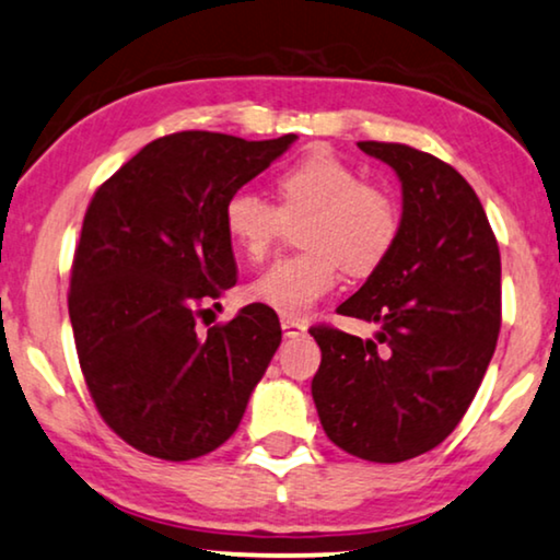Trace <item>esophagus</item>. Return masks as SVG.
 <instances>
[{"mask_svg": "<svg viewBox=\"0 0 560 560\" xmlns=\"http://www.w3.org/2000/svg\"><path fill=\"white\" fill-rule=\"evenodd\" d=\"M281 329L287 337H296L306 332V322L296 317H281Z\"/></svg>", "mask_w": 560, "mask_h": 560, "instance_id": "1", "label": "esophagus"}]
</instances>
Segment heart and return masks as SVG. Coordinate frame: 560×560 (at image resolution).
I'll list each match as a JSON object with an SVG mask.
<instances>
[{
    "label": "heart",
    "mask_w": 560,
    "mask_h": 560,
    "mask_svg": "<svg viewBox=\"0 0 560 560\" xmlns=\"http://www.w3.org/2000/svg\"><path fill=\"white\" fill-rule=\"evenodd\" d=\"M281 208L254 187H238L223 205V225L235 248L264 258L277 241L283 212H310L302 225L304 250L281 256L250 281L248 296L283 317L310 310L345 271L365 277L396 246L400 208L383 187L370 185L340 156L317 149L289 164L277 179Z\"/></svg>",
    "instance_id": "b5f03b06"
}]
</instances>
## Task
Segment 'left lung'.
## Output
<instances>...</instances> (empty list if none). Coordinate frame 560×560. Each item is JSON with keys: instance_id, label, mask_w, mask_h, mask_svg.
<instances>
[{"instance_id": "8db88e82", "label": "left lung", "mask_w": 560, "mask_h": 560, "mask_svg": "<svg viewBox=\"0 0 560 560\" xmlns=\"http://www.w3.org/2000/svg\"><path fill=\"white\" fill-rule=\"evenodd\" d=\"M396 170L400 233L337 314L377 322L375 340L310 327L322 350L312 398L337 446L406 462L439 446L475 398L502 322L500 248L482 202L452 164L393 141H358Z\"/></svg>"}]
</instances>
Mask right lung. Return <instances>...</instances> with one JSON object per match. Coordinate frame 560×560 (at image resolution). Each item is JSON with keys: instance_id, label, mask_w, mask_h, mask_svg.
<instances>
[{"instance_id": "add662e5", "label": "right lung", "mask_w": 560, "mask_h": 560, "mask_svg": "<svg viewBox=\"0 0 560 560\" xmlns=\"http://www.w3.org/2000/svg\"><path fill=\"white\" fill-rule=\"evenodd\" d=\"M294 139L167 133L85 210L68 291L78 362L101 419L139 452L187 462L225 444L279 348V317L264 304L208 332L195 325L238 281L228 195Z\"/></svg>"}]
</instances>
